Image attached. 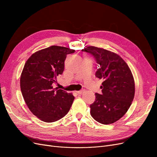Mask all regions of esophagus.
Here are the masks:
<instances>
[{"mask_svg":"<svg viewBox=\"0 0 157 157\" xmlns=\"http://www.w3.org/2000/svg\"><path fill=\"white\" fill-rule=\"evenodd\" d=\"M84 92H85L84 90H80V91H77V93L78 94H82Z\"/></svg>","mask_w":157,"mask_h":157,"instance_id":"34e87169","label":"esophagus"}]
</instances>
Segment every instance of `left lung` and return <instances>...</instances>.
I'll list each match as a JSON object with an SVG mask.
<instances>
[{
	"mask_svg": "<svg viewBox=\"0 0 157 157\" xmlns=\"http://www.w3.org/2000/svg\"><path fill=\"white\" fill-rule=\"evenodd\" d=\"M83 52L91 54L99 64L96 77L103 80L101 94L90 105L91 116L103 124H110L124 116L130 108L135 94V82L131 70L120 56L95 46Z\"/></svg>",
	"mask_w": 157,
	"mask_h": 157,
	"instance_id": "1",
	"label": "left lung"
}]
</instances>
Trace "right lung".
<instances>
[{
	"instance_id": "add662e5",
	"label": "right lung",
	"mask_w": 157,
	"mask_h": 157,
	"mask_svg": "<svg viewBox=\"0 0 157 157\" xmlns=\"http://www.w3.org/2000/svg\"><path fill=\"white\" fill-rule=\"evenodd\" d=\"M75 50L51 46L37 51L28 59L20 77L22 96L28 108L42 121L53 122L67 115L75 97L57 87V77L63 73L67 54Z\"/></svg>"
}]
</instances>
